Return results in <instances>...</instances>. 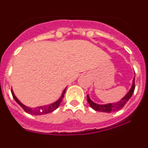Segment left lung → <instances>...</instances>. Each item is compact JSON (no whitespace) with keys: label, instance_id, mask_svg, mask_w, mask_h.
Returning <instances> with one entry per match:
<instances>
[{"label":"left lung","instance_id":"left-lung-1","mask_svg":"<svg viewBox=\"0 0 148 148\" xmlns=\"http://www.w3.org/2000/svg\"><path fill=\"white\" fill-rule=\"evenodd\" d=\"M134 90H135V78L133 79V85H132V87L131 89H130V91H129L128 93L127 94L125 97L123 98L120 101H119V102L112 103V104H95V103L92 102V101L90 100L88 95H87V99L89 104L90 105V107H91L93 110H95L99 111V112H104V113H112V112H116V111L119 110H121V108L126 104V103L127 102L128 100H129V99H130V97L133 95Z\"/></svg>","mask_w":148,"mask_h":148}]
</instances>
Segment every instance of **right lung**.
I'll list each match as a JSON object with an SVG mask.
<instances>
[{
    "instance_id": "1",
    "label": "right lung",
    "mask_w": 148,
    "mask_h": 148,
    "mask_svg": "<svg viewBox=\"0 0 148 148\" xmlns=\"http://www.w3.org/2000/svg\"><path fill=\"white\" fill-rule=\"evenodd\" d=\"M65 90H66V88H65V90H64V92H63L61 98H60L57 101L53 103V104H49V105L40 106V107H38V108H28V107L24 106L23 104H21V103L18 99H17V98L15 97V94H14V92H13L12 90H11V92H12V94L13 98H14V99L15 100V101H16V102L18 103V104H19L22 108H23V110L25 111V112L32 115H44V114H47V113H52L53 111H54L55 110H56L58 108V106H59V104H61V101H62L63 98H64V93H65Z\"/></svg>"
}]
</instances>
